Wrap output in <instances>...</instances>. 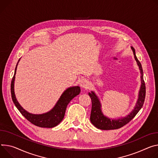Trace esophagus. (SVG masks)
Returning a JSON list of instances; mask_svg holds the SVG:
<instances>
[{"instance_id": "esophagus-1", "label": "esophagus", "mask_w": 158, "mask_h": 158, "mask_svg": "<svg viewBox=\"0 0 158 158\" xmlns=\"http://www.w3.org/2000/svg\"><path fill=\"white\" fill-rule=\"evenodd\" d=\"M80 85L82 88H87L89 85V82L85 79H83L81 81Z\"/></svg>"}]
</instances>
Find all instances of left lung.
Returning <instances> with one entry per match:
<instances>
[{"mask_svg": "<svg viewBox=\"0 0 158 158\" xmlns=\"http://www.w3.org/2000/svg\"><path fill=\"white\" fill-rule=\"evenodd\" d=\"M131 48L134 52V58L139 67L141 74V87L136 106L134 110L127 117L118 120H111L105 117L103 114L101 110V104H100L99 99L94 93L93 91L91 93H89V95L92 102L90 120L91 122L98 128L102 129V130H114V129H118L122 127L135 117L144 105L146 97V85L144 78H143V70L140 62L135 55V49L133 47H131Z\"/></svg>", "mask_w": 158, "mask_h": 158, "instance_id": "8db88e82", "label": "left lung"}]
</instances>
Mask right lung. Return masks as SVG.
Instances as JSON below:
<instances>
[{
    "mask_svg": "<svg viewBox=\"0 0 158 158\" xmlns=\"http://www.w3.org/2000/svg\"><path fill=\"white\" fill-rule=\"evenodd\" d=\"M17 65L18 64L16 65L15 72H14V74L10 84L11 96L14 105L22 114V115H23L28 121L30 122L33 125L40 127L46 128H52L56 126L63 120L67 105L75 96L80 93V88L79 86H74L69 88L65 90L60 96L54 108L49 112L41 114H34L30 113L24 110L20 106L16 98L15 94H14V84Z\"/></svg>",
    "mask_w": 158,
    "mask_h": 158,
    "instance_id": "1",
    "label": "right lung"
}]
</instances>
